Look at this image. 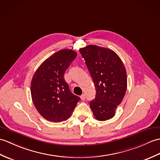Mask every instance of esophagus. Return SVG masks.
<instances>
[{"mask_svg":"<svg viewBox=\"0 0 160 160\" xmlns=\"http://www.w3.org/2000/svg\"><path fill=\"white\" fill-rule=\"evenodd\" d=\"M80 98L82 100H84L85 99V95L84 94H82L81 96H80Z\"/></svg>","mask_w":160,"mask_h":160,"instance_id":"1","label":"esophagus"}]
</instances>
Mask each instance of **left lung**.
<instances>
[{
  "label": "left lung",
  "mask_w": 160,
  "mask_h": 160,
  "mask_svg": "<svg viewBox=\"0 0 160 160\" xmlns=\"http://www.w3.org/2000/svg\"><path fill=\"white\" fill-rule=\"evenodd\" d=\"M80 52L93 80L95 98L90 107L96 119L106 121L115 114L127 90V73L119 57L112 50L89 45Z\"/></svg>",
  "instance_id": "1"
}]
</instances>
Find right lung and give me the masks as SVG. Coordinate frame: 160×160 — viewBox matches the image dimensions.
Masks as SVG:
<instances>
[{
	"instance_id": "1",
	"label": "right lung",
	"mask_w": 160,
	"mask_h": 160,
	"mask_svg": "<svg viewBox=\"0 0 160 160\" xmlns=\"http://www.w3.org/2000/svg\"><path fill=\"white\" fill-rule=\"evenodd\" d=\"M75 51L59 50L44 61L32 77L31 92L32 102L46 120L58 122L71 116L78 96L70 91L64 73L76 57Z\"/></svg>"
}]
</instances>
